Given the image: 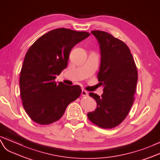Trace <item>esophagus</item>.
<instances>
[{"label": "esophagus", "mask_w": 160, "mask_h": 160, "mask_svg": "<svg viewBox=\"0 0 160 160\" xmlns=\"http://www.w3.org/2000/svg\"><path fill=\"white\" fill-rule=\"evenodd\" d=\"M81 94L82 95L83 97H87L88 95V93L87 91H84V90H82V92H81Z\"/></svg>", "instance_id": "obj_1"}]
</instances>
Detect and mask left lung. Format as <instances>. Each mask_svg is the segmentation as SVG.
<instances>
[{
  "instance_id": "left-lung-1",
  "label": "left lung",
  "mask_w": 160,
  "mask_h": 160,
  "mask_svg": "<svg viewBox=\"0 0 160 160\" xmlns=\"http://www.w3.org/2000/svg\"><path fill=\"white\" fill-rule=\"evenodd\" d=\"M91 33L99 44L101 64L97 77L103 87V93L101 97L89 93L97 105L87 116L100 128H112L125 119L133 104L137 68L124 42L106 32L94 30Z\"/></svg>"
}]
</instances>
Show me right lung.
<instances>
[{
  "mask_svg": "<svg viewBox=\"0 0 160 160\" xmlns=\"http://www.w3.org/2000/svg\"><path fill=\"white\" fill-rule=\"evenodd\" d=\"M89 35L87 32L57 28L41 36L28 49L19 87L23 108L34 122L47 125L57 121L68 105L80 97V86L57 83L55 80L66 68L72 48Z\"/></svg>",
  "mask_w": 160,
  "mask_h": 160,
  "instance_id": "obj_1",
  "label": "right lung"
}]
</instances>
